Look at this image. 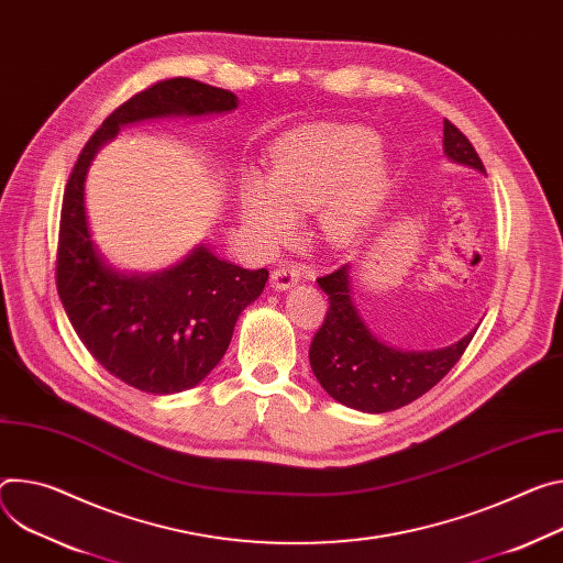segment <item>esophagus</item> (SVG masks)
Returning <instances> with one entry per match:
<instances>
[{
    "label": "esophagus",
    "mask_w": 563,
    "mask_h": 563,
    "mask_svg": "<svg viewBox=\"0 0 563 563\" xmlns=\"http://www.w3.org/2000/svg\"><path fill=\"white\" fill-rule=\"evenodd\" d=\"M298 280H300V267L298 265L285 263V265H278L272 274V287L276 291H285V289L294 287Z\"/></svg>",
    "instance_id": "esophagus-1"
}]
</instances>
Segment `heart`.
<instances>
[{
  "instance_id": "1",
  "label": "heart",
  "mask_w": 563,
  "mask_h": 563,
  "mask_svg": "<svg viewBox=\"0 0 563 563\" xmlns=\"http://www.w3.org/2000/svg\"><path fill=\"white\" fill-rule=\"evenodd\" d=\"M388 181L390 168L373 130L305 125L274 145L269 175L255 168L242 175L238 218L255 246L274 251L294 238L298 211L317 209L321 238L350 246L371 229Z\"/></svg>"
}]
</instances>
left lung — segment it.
<instances>
[{"label":"left lung","instance_id":"left-lung-1","mask_svg":"<svg viewBox=\"0 0 563 563\" xmlns=\"http://www.w3.org/2000/svg\"><path fill=\"white\" fill-rule=\"evenodd\" d=\"M444 157L485 175L470 139L444 121ZM330 310L310 345V366L323 390L364 413H388L431 390L463 356L476 328L438 350H401L384 343L364 321L352 298L350 265L317 280Z\"/></svg>","mask_w":563,"mask_h":563}]
</instances>
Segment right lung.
Wrapping results in <instances>:
<instances>
[{"instance_id": "1", "label": "right lung", "mask_w": 563, "mask_h": 563, "mask_svg": "<svg viewBox=\"0 0 563 563\" xmlns=\"http://www.w3.org/2000/svg\"><path fill=\"white\" fill-rule=\"evenodd\" d=\"M238 96L192 78L147 87L117 108L82 147L65 188L58 294L78 339L117 379L150 395L197 386L224 356L238 317L265 289L267 269H242L209 244L155 274L117 269L91 238L85 181L98 150L121 128L199 119L238 108Z\"/></svg>"}]
</instances>
